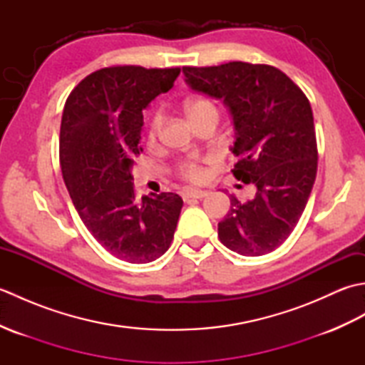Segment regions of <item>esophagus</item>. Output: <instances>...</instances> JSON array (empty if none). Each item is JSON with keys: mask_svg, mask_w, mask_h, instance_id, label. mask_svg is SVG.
I'll use <instances>...</instances> for the list:
<instances>
[{"mask_svg": "<svg viewBox=\"0 0 365 365\" xmlns=\"http://www.w3.org/2000/svg\"><path fill=\"white\" fill-rule=\"evenodd\" d=\"M207 192L202 190H185L182 192V196L185 200H190V199H202L205 197Z\"/></svg>", "mask_w": 365, "mask_h": 365, "instance_id": "esophagus-1", "label": "esophagus"}]
</instances>
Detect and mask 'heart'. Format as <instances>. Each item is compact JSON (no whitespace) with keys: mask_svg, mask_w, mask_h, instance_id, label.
I'll return each instance as SVG.
<instances>
[{"mask_svg":"<svg viewBox=\"0 0 365 365\" xmlns=\"http://www.w3.org/2000/svg\"><path fill=\"white\" fill-rule=\"evenodd\" d=\"M185 111H187L188 118L191 119V122L196 123L200 120H205V119H218V108L212 102L210 98H204V97H197V98H191L188 100L187 103H185ZM161 122L163 118L161 114L157 113L153 115V119L150 122V135L155 136L160 131L161 128ZM204 158H197V157H190V158H185L182 161H178L177 165V173L182 178L188 182H202L207 173H205V168H204Z\"/></svg>","mask_w":365,"mask_h":365,"instance_id":"heart-1","label":"heart"}]
</instances>
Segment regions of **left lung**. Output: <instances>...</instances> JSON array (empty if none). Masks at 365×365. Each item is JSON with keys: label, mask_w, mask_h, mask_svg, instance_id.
Wrapping results in <instances>:
<instances>
[{"label": "left lung", "mask_w": 365, "mask_h": 365, "mask_svg": "<svg viewBox=\"0 0 365 365\" xmlns=\"http://www.w3.org/2000/svg\"><path fill=\"white\" fill-rule=\"evenodd\" d=\"M190 86L229 106L235 125V178L254 185L252 200L230 196L220 224L224 246L242 255H263L297 227L317 175L312 108L304 92L279 68L242 61L183 67Z\"/></svg>", "instance_id": "8db88e82"}]
</instances>
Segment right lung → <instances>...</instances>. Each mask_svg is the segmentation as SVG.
Wrapping results in <instances>:
<instances>
[{
    "label": "right lung",
    "mask_w": 365,
    "mask_h": 365,
    "mask_svg": "<svg viewBox=\"0 0 365 365\" xmlns=\"http://www.w3.org/2000/svg\"><path fill=\"white\" fill-rule=\"evenodd\" d=\"M180 67L111 66L92 72L67 97L59 161L81 221L114 257L147 263L174 238L183 205L175 192L135 199L130 168L143 152V110L168 92Z\"/></svg>",
    "instance_id": "obj_1"
}]
</instances>
